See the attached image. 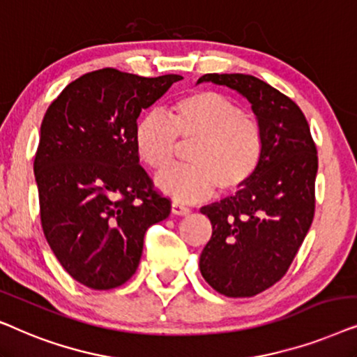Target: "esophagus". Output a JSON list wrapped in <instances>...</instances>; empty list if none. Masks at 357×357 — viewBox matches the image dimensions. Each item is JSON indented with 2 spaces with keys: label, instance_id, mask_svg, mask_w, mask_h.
I'll return each instance as SVG.
<instances>
[{
  "label": "esophagus",
  "instance_id": "obj_1",
  "mask_svg": "<svg viewBox=\"0 0 357 357\" xmlns=\"http://www.w3.org/2000/svg\"><path fill=\"white\" fill-rule=\"evenodd\" d=\"M171 212H173L174 215H188L191 211H189L186 206H183V204L173 201L171 202Z\"/></svg>",
  "mask_w": 357,
  "mask_h": 357
}]
</instances>
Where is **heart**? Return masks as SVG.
I'll list each match as a JSON object with an SVG mask.
<instances>
[{
	"instance_id": "heart-1",
	"label": "heart",
	"mask_w": 357,
	"mask_h": 357,
	"mask_svg": "<svg viewBox=\"0 0 357 357\" xmlns=\"http://www.w3.org/2000/svg\"><path fill=\"white\" fill-rule=\"evenodd\" d=\"M135 149L145 166L161 171L189 146L188 166L163 171L156 184L183 202L202 201L217 189L238 192L258 173L264 155L259 121L225 94L199 89L179 98L168 117L151 112L135 126Z\"/></svg>"
}]
</instances>
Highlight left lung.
Returning <instances> with one entry per match:
<instances>
[{"instance_id":"8db88e82","label":"left lung","mask_w":357,"mask_h":357,"mask_svg":"<svg viewBox=\"0 0 357 357\" xmlns=\"http://www.w3.org/2000/svg\"><path fill=\"white\" fill-rule=\"evenodd\" d=\"M251 102L264 134L258 173L235 196L201 208L212 236L199 268L208 286L227 297H253L281 281L315 215L317 145L301 107L251 75L207 73Z\"/></svg>"}]
</instances>
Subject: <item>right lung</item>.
I'll return each mask as SVG.
<instances>
[{"label": "right lung", "instance_id": "obj_1", "mask_svg": "<svg viewBox=\"0 0 357 357\" xmlns=\"http://www.w3.org/2000/svg\"><path fill=\"white\" fill-rule=\"evenodd\" d=\"M183 79L102 68L71 82L47 109L34 158L42 230L75 281L122 286L139 268L144 236L171 201L139 165L135 126Z\"/></svg>", "mask_w": 357, "mask_h": 357}]
</instances>
